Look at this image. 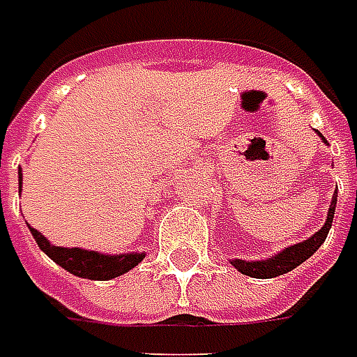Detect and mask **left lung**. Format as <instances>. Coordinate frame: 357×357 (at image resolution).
Wrapping results in <instances>:
<instances>
[{"instance_id": "obj_1", "label": "left lung", "mask_w": 357, "mask_h": 357, "mask_svg": "<svg viewBox=\"0 0 357 357\" xmlns=\"http://www.w3.org/2000/svg\"><path fill=\"white\" fill-rule=\"evenodd\" d=\"M335 199H337V192H335V197L331 199V205H330V213H328V221L326 225L313 235L307 241H303V243H297L294 247H287V249H283L279 255H275L273 259H267V261H255V263H251V261H233V265L239 269L241 273H245V275L249 277H257V279H271V277L277 275H283V273H289L291 269H295L297 265H301L305 259H310L321 247V243L326 241L328 237V233H330L331 229V221H333V213H335Z\"/></svg>"}]
</instances>
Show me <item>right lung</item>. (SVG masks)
<instances>
[{
  "label": "right lung",
  "instance_id": "obj_1",
  "mask_svg": "<svg viewBox=\"0 0 357 357\" xmlns=\"http://www.w3.org/2000/svg\"><path fill=\"white\" fill-rule=\"evenodd\" d=\"M20 190H22V172H20ZM31 235L36 243L40 245V249L44 251L52 261H56L60 267L66 271L74 273L76 277L84 279H96V281H106V279H114V277L126 273L128 269H132L134 265H138L144 255L140 253H130V255H100L94 251H84V249H63L56 247L44 235L29 227Z\"/></svg>",
  "mask_w": 357,
  "mask_h": 357
}]
</instances>
